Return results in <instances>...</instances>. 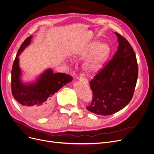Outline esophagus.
Segmentation results:
<instances>
[{"mask_svg":"<svg viewBox=\"0 0 154 154\" xmlns=\"http://www.w3.org/2000/svg\"><path fill=\"white\" fill-rule=\"evenodd\" d=\"M81 81H82V82H85V83H88V81H87V79H86L85 78H83V76H80L79 77V78Z\"/></svg>","mask_w":154,"mask_h":154,"instance_id":"1","label":"esophagus"}]
</instances>
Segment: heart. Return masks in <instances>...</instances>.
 Wrapping results in <instances>:
<instances>
[{
  "mask_svg": "<svg viewBox=\"0 0 154 154\" xmlns=\"http://www.w3.org/2000/svg\"><path fill=\"white\" fill-rule=\"evenodd\" d=\"M91 53V54L84 65L85 70L88 74L96 73L102 67L110 54L109 46L105 43L99 44V42H94L79 53L78 56L84 58Z\"/></svg>",
  "mask_w": 154,
  "mask_h": 154,
  "instance_id": "1",
  "label": "heart"
}]
</instances>
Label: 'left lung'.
I'll list each match as a JSON object with an SVG mask.
<instances>
[{"label":"left lung","mask_w":154,"mask_h":154,"mask_svg":"<svg viewBox=\"0 0 154 154\" xmlns=\"http://www.w3.org/2000/svg\"><path fill=\"white\" fill-rule=\"evenodd\" d=\"M118 38V51L90 81L93 99L87 109L100 115H110L123 109L133 98L138 77V66L131 44Z\"/></svg>","instance_id":"8db88e82"}]
</instances>
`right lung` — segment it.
I'll list each match as a JSON object with an SVG mask.
<instances>
[{"label":"right lung","mask_w":154,"mask_h":154,"mask_svg":"<svg viewBox=\"0 0 154 154\" xmlns=\"http://www.w3.org/2000/svg\"><path fill=\"white\" fill-rule=\"evenodd\" d=\"M32 36L27 38L18 49L14 60L11 76V93L15 99L28 113L35 116H45L52 109L54 94L62 87L73 80L72 76L63 73H54L48 69L33 83L23 84L18 56L29 45Z\"/></svg>","instance_id":"obj_1"}]
</instances>
